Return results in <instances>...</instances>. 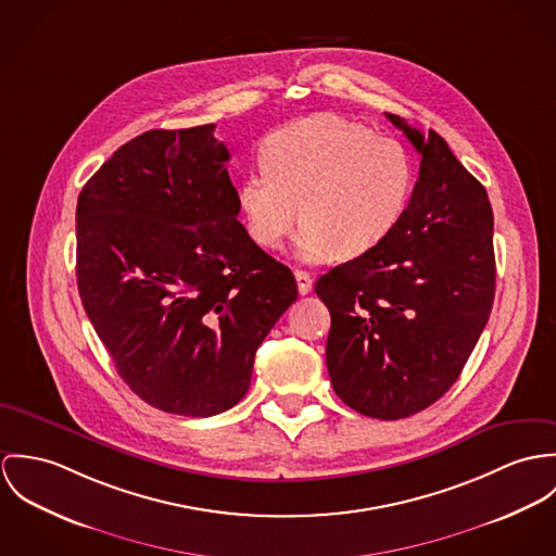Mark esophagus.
<instances>
[{
	"label": "esophagus",
	"mask_w": 556,
	"mask_h": 556,
	"mask_svg": "<svg viewBox=\"0 0 556 556\" xmlns=\"http://www.w3.org/2000/svg\"><path fill=\"white\" fill-rule=\"evenodd\" d=\"M294 277H296V283H299V292L305 296L311 292V286H313V279H311V275H308L307 270H303V268H296L294 270Z\"/></svg>",
	"instance_id": "34e87169"
}]
</instances>
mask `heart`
Instances as JSON below:
<instances>
[{
	"label": "heart",
	"mask_w": 556,
	"mask_h": 556,
	"mask_svg": "<svg viewBox=\"0 0 556 556\" xmlns=\"http://www.w3.org/2000/svg\"><path fill=\"white\" fill-rule=\"evenodd\" d=\"M264 170L248 173L237 204L249 239L277 249L301 222L299 253L358 257L403 222L416 186L409 151L394 138L337 115H313L273 131Z\"/></svg>",
	"instance_id": "b5f03b06"
}]
</instances>
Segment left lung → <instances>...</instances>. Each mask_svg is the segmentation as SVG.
<instances>
[{"mask_svg": "<svg viewBox=\"0 0 556 556\" xmlns=\"http://www.w3.org/2000/svg\"><path fill=\"white\" fill-rule=\"evenodd\" d=\"M386 117L420 153L409 208L383 243L321 275L315 294L330 311L337 396L401 420L450 390L491 317L494 222L486 189L437 131Z\"/></svg>", "mask_w": 556, "mask_h": 556, "instance_id": "obj_1", "label": "left lung"}]
</instances>
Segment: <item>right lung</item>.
<instances>
[{
    "instance_id": "obj_1",
    "label": "right lung",
    "mask_w": 556,
    "mask_h": 556,
    "mask_svg": "<svg viewBox=\"0 0 556 556\" xmlns=\"http://www.w3.org/2000/svg\"><path fill=\"white\" fill-rule=\"evenodd\" d=\"M215 124L149 129L76 204L83 307L122 379L155 409L208 418L249 390L260 343L296 296L237 219Z\"/></svg>"
}]
</instances>
